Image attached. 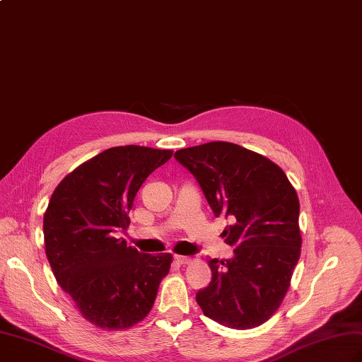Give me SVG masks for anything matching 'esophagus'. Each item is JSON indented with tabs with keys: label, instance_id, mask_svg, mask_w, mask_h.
<instances>
[{
	"label": "esophagus",
	"instance_id": "esophagus-1",
	"mask_svg": "<svg viewBox=\"0 0 362 362\" xmlns=\"http://www.w3.org/2000/svg\"><path fill=\"white\" fill-rule=\"evenodd\" d=\"M174 260L179 264H189L192 262L189 257H185V255H174Z\"/></svg>",
	"mask_w": 362,
	"mask_h": 362
}]
</instances>
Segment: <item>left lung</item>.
I'll return each instance as SVG.
<instances>
[{
    "instance_id": "1",
    "label": "left lung",
    "mask_w": 362,
    "mask_h": 362,
    "mask_svg": "<svg viewBox=\"0 0 362 362\" xmlns=\"http://www.w3.org/2000/svg\"><path fill=\"white\" fill-rule=\"evenodd\" d=\"M214 216L233 223L225 242L234 257L208 264L212 280L196 293L205 317L230 329H254L280 308L301 254L300 200L284 171L267 157L230 142L175 151Z\"/></svg>"
}]
</instances>
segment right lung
Instances as JSON below:
<instances>
[{"label": "right lung", "instance_id": "obj_1", "mask_svg": "<svg viewBox=\"0 0 362 362\" xmlns=\"http://www.w3.org/2000/svg\"><path fill=\"white\" fill-rule=\"evenodd\" d=\"M171 150L127 145L91 157L62 179L44 214V243L57 281L82 317L108 330L150 313L171 254H142L115 234L129 225L139 188Z\"/></svg>", "mask_w": 362, "mask_h": 362}]
</instances>
